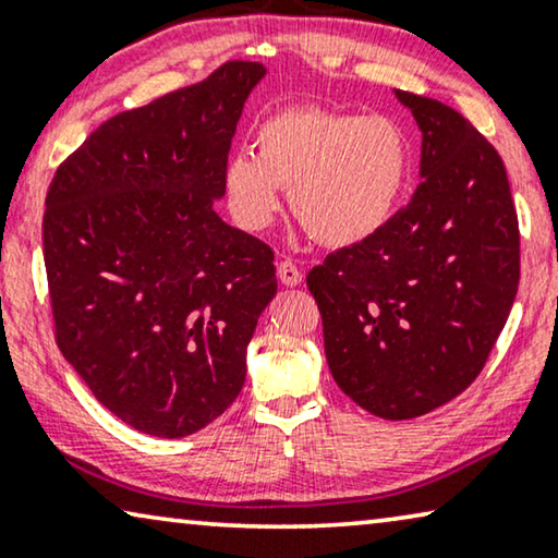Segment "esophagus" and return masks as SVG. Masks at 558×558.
<instances>
[{"mask_svg":"<svg viewBox=\"0 0 558 558\" xmlns=\"http://www.w3.org/2000/svg\"><path fill=\"white\" fill-rule=\"evenodd\" d=\"M278 278H280L282 286L295 288V286H301L303 272L298 270V265H295L293 260H282V263L278 265Z\"/></svg>","mask_w":558,"mask_h":558,"instance_id":"obj_1","label":"esophagus"}]
</instances>
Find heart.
Listing matches in <instances>:
<instances>
[{"mask_svg": "<svg viewBox=\"0 0 558 558\" xmlns=\"http://www.w3.org/2000/svg\"><path fill=\"white\" fill-rule=\"evenodd\" d=\"M257 154L225 161L222 190L242 230L276 219L280 190L303 230L328 247L374 238L395 215L412 167V146L389 116H359L316 106L286 108L257 125Z\"/></svg>", "mask_w": 558, "mask_h": 558, "instance_id": "b5f03b06", "label": "heart"}]
</instances>
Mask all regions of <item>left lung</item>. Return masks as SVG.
I'll list each match as a JSON object with an SVG mask.
<instances>
[{"instance_id":"8db88e82","label":"left lung","mask_w":558,"mask_h":558,"mask_svg":"<svg viewBox=\"0 0 558 558\" xmlns=\"http://www.w3.org/2000/svg\"><path fill=\"white\" fill-rule=\"evenodd\" d=\"M422 131L410 204L308 272L336 384L381 420L465 391L504 331L521 276L518 217L496 148L450 106L395 90Z\"/></svg>"}]
</instances>
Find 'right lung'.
<instances>
[{"label":"right lung","mask_w":558,"mask_h":558,"mask_svg":"<svg viewBox=\"0 0 558 558\" xmlns=\"http://www.w3.org/2000/svg\"><path fill=\"white\" fill-rule=\"evenodd\" d=\"M260 62L108 119L54 171L43 245L54 339L106 410L186 437L238 399L278 293L272 250L217 215Z\"/></svg>","instance_id":"add662e5"}]
</instances>
